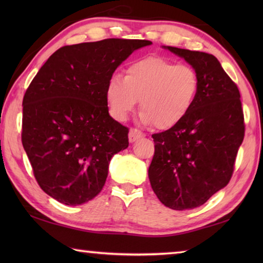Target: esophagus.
Returning a JSON list of instances; mask_svg holds the SVG:
<instances>
[{
    "instance_id": "1",
    "label": "esophagus",
    "mask_w": 263,
    "mask_h": 263,
    "mask_svg": "<svg viewBox=\"0 0 263 263\" xmlns=\"http://www.w3.org/2000/svg\"><path fill=\"white\" fill-rule=\"evenodd\" d=\"M141 137H144V133L139 130H137V128H131L130 132H128V140H130V142L136 141Z\"/></svg>"
}]
</instances>
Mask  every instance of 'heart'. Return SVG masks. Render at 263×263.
<instances>
[{
	"label": "heart",
	"mask_w": 263,
	"mask_h": 263,
	"mask_svg": "<svg viewBox=\"0 0 263 263\" xmlns=\"http://www.w3.org/2000/svg\"><path fill=\"white\" fill-rule=\"evenodd\" d=\"M198 89V75L193 67L161 57H146L127 66L125 78L110 77L105 99L117 121H124L140 100L142 123L171 128L189 114Z\"/></svg>",
	"instance_id": "b5f03b06"
}]
</instances>
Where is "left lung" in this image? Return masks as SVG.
Returning a JSON list of instances; mask_svg holds the SVG:
<instances>
[{
  "label": "left lung",
  "mask_w": 263,
  "mask_h": 263,
  "mask_svg": "<svg viewBox=\"0 0 263 263\" xmlns=\"http://www.w3.org/2000/svg\"><path fill=\"white\" fill-rule=\"evenodd\" d=\"M193 66L198 94L185 118L154 133L148 168L152 189L163 205L189 210L203 205L229 183L245 137L240 92L212 54L167 46Z\"/></svg>",
  "instance_id": "8db88e82"
}]
</instances>
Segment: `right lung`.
<instances>
[{"label":"right lung","mask_w":263,"mask_h":263,"mask_svg":"<svg viewBox=\"0 0 263 263\" xmlns=\"http://www.w3.org/2000/svg\"><path fill=\"white\" fill-rule=\"evenodd\" d=\"M142 39L109 38L59 48L23 99L22 144L47 195L81 205L101 193L109 162L128 146V128L109 115L105 88Z\"/></svg>","instance_id":"obj_1"}]
</instances>
